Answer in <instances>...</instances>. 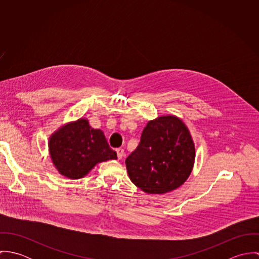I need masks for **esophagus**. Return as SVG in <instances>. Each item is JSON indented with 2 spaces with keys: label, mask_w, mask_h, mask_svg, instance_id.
Wrapping results in <instances>:
<instances>
[{
  "label": "esophagus",
  "mask_w": 259,
  "mask_h": 259,
  "mask_svg": "<svg viewBox=\"0 0 259 259\" xmlns=\"http://www.w3.org/2000/svg\"><path fill=\"white\" fill-rule=\"evenodd\" d=\"M115 151H116L118 159H120V158H122L124 156V150L122 148H116Z\"/></svg>",
  "instance_id": "obj_1"
}]
</instances>
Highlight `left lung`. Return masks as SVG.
<instances>
[{
    "mask_svg": "<svg viewBox=\"0 0 259 259\" xmlns=\"http://www.w3.org/2000/svg\"><path fill=\"white\" fill-rule=\"evenodd\" d=\"M194 159V143L187 126L180 117L167 114L148 121L125 166L133 184L149 194H162L185 184Z\"/></svg>",
    "mask_w": 259,
    "mask_h": 259,
    "instance_id": "8db88e82",
    "label": "left lung"
}]
</instances>
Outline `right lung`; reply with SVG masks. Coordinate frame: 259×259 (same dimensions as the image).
<instances>
[{
    "label": "right lung",
    "mask_w": 259,
    "mask_h": 259,
    "mask_svg": "<svg viewBox=\"0 0 259 259\" xmlns=\"http://www.w3.org/2000/svg\"><path fill=\"white\" fill-rule=\"evenodd\" d=\"M49 152L58 171L71 180L85 177L100 162L117 158L104 132L93 128L83 117L58 128L50 137Z\"/></svg>",
    "instance_id": "add662e5"
}]
</instances>
